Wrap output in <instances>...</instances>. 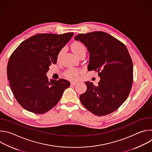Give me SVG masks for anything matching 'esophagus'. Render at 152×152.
<instances>
[{"instance_id": "obj_1", "label": "esophagus", "mask_w": 152, "mask_h": 152, "mask_svg": "<svg viewBox=\"0 0 152 152\" xmlns=\"http://www.w3.org/2000/svg\"><path fill=\"white\" fill-rule=\"evenodd\" d=\"M70 83H71L72 85H75L77 84V82H71Z\"/></svg>"}]
</instances>
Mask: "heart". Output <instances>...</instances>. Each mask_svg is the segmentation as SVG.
Here are the masks:
<instances>
[{
    "label": "heart",
    "mask_w": 152,
    "mask_h": 152,
    "mask_svg": "<svg viewBox=\"0 0 152 152\" xmlns=\"http://www.w3.org/2000/svg\"><path fill=\"white\" fill-rule=\"evenodd\" d=\"M72 49L73 51V52L77 55L80 52H81L83 50H86L85 46L82 44L81 42L76 41L74 42L72 45ZM63 53V49H61L58 55V59H59L62 54ZM65 76L67 78L70 79V80H76L79 78V70L75 69V68H70L68 70H67L64 73Z\"/></svg>",
    "instance_id": "b5f03b06"
}]
</instances>
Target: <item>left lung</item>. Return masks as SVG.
I'll return each instance as SVG.
<instances>
[{"instance_id": "1", "label": "left lung", "mask_w": 152, "mask_h": 152, "mask_svg": "<svg viewBox=\"0 0 152 152\" xmlns=\"http://www.w3.org/2000/svg\"><path fill=\"white\" fill-rule=\"evenodd\" d=\"M90 53L88 70L98 72L97 86L85 82L87 89L80 96L82 104L93 114L106 115L117 110L127 99L133 82V63L122 42L102 31L75 37Z\"/></svg>"}]
</instances>
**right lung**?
<instances>
[{
	"label": "right lung",
	"mask_w": 152,
	"mask_h": 152,
	"mask_svg": "<svg viewBox=\"0 0 152 152\" xmlns=\"http://www.w3.org/2000/svg\"><path fill=\"white\" fill-rule=\"evenodd\" d=\"M73 34H38L23 41L11 54L8 79L15 99L26 110L38 114L49 111L70 86L64 79L49 82L46 73Z\"/></svg>",
	"instance_id": "add662e5"
}]
</instances>
